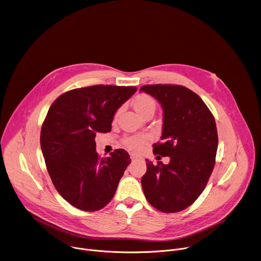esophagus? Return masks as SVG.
Wrapping results in <instances>:
<instances>
[{
    "label": "esophagus",
    "mask_w": 261,
    "mask_h": 261,
    "mask_svg": "<svg viewBox=\"0 0 261 261\" xmlns=\"http://www.w3.org/2000/svg\"><path fill=\"white\" fill-rule=\"evenodd\" d=\"M130 158H131V160H132V161H134V160H136V159H137V155H135V154L131 153V154H130Z\"/></svg>",
    "instance_id": "obj_1"
}]
</instances>
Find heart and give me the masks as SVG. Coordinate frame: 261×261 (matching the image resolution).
<instances>
[{
	"instance_id": "b5f03b06",
	"label": "heart",
	"mask_w": 261,
	"mask_h": 261,
	"mask_svg": "<svg viewBox=\"0 0 261 261\" xmlns=\"http://www.w3.org/2000/svg\"><path fill=\"white\" fill-rule=\"evenodd\" d=\"M133 106H134L135 111L140 116H142L147 111L155 110V100L150 95H148L146 93H141L135 97V99L133 101ZM117 115H118V113L116 114L115 117H117ZM145 140H146V138L144 136H140V135L131 136V137H127L124 139V144L132 150H137L141 147V145L145 142Z\"/></svg>"
}]
</instances>
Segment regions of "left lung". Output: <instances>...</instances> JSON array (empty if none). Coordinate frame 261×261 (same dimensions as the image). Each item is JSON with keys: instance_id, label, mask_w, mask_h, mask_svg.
<instances>
[{"instance_id": "obj_1", "label": "left lung", "mask_w": 261, "mask_h": 261, "mask_svg": "<svg viewBox=\"0 0 261 261\" xmlns=\"http://www.w3.org/2000/svg\"><path fill=\"white\" fill-rule=\"evenodd\" d=\"M140 90L156 98L164 110L163 142L153 144V153L171 159L168 165L145 160L142 189L158 211L178 213L199 197L215 168L219 143L215 117L185 86L153 84Z\"/></svg>"}]
</instances>
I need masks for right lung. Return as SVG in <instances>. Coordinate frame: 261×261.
<instances>
[{"label":"right lung","mask_w":261,"mask_h":261,"mask_svg":"<svg viewBox=\"0 0 261 261\" xmlns=\"http://www.w3.org/2000/svg\"><path fill=\"white\" fill-rule=\"evenodd\" d=\"M137 90L135 86L93 85L60 95L50 106L40 131V147L51 182L74 207L95 212L114 197L131 163L116 149L100 159L95 135L112 129L117 110Z\"/></svg>","instance_id":"right-lung-1"}]
</instances>
